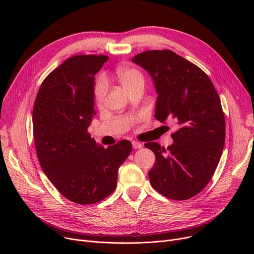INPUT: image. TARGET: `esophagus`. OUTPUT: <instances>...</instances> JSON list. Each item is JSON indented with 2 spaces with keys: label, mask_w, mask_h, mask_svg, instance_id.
<instances>
[{
  "label": "esophagus",
  "mask_w": 254,
  "mask_h": 254,
  "mask_svg": "<svg viewBox=\"0 0 254 254\" xmlns=\"http://www.w3.org/2000/svg\"><path fill=\"white\" fill-rule=\"evenodd\" d=\"M131 144H132V147H134L135 149H139V148H142V147H143V144L140 143V142H138V141H132Z\"/></svg>",
  "instance_id": "1"
}]
</instances>
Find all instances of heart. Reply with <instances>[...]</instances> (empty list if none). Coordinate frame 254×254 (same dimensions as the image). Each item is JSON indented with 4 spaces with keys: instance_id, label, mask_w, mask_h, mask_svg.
<instances>
[{
    "instance_id": "b5f03b06",
    "label": "heart",
    "mask_w": 254,
    "mask_h": 254,
    "mask_svg": "<svg viewBox=\"0 0 254 254\" xmlns=\"http://www.w3.org/2000/svg\"><path fill=\"white\" fill-rule=\"evenodd\" d=\"M116 77L118 81L127 90H131L136 86L142 84L144 85V77L142 73L131 66H120L116 70ZM107 93V84L105 80L100 78L95 84V89H93V99L95 103L98 106H101L106 98Z\"/></svg>"
}]
</instances>
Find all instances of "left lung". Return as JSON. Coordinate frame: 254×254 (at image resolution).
Listing matches in <instances>:
<instances>
[{
    "label": "left lung",
    "instance_id": "1",
    "mask_svg": "<svg viewBox=\"0 0 254 254\" xmlns=\"http://www.w3.org/2000/svg\"><path fill=\"white\" fill-rule=\"evenodd\" d=\"M147 71L158 95L154 117L175 120L174 143L166 149L145 144L155 154L148 172L152 188L177 201L188 199L211 180L224 147L225 122L218 93L208 75L172 50H148L131 59Z\"/></svg>",
    "mask_w": 254,
    "mask_h": 254
}]
</instances>
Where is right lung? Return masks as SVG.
I'll list each match as a JSON object with an SVG mask.
<instances>
[{"label":"right lung","instance_id":"right-lung-1","mask_svg":"<svg viewBox=\"0 0 254 254\" xmlns=\"http://www.w3.org/2000/svg\"><path fill=\"white\" fill-rule=\"evenodd\" d=\"M107 56H75L42 82L33 109V131L39 163L56 189L79 205L98 203L116 188L120 165L131 143L104 148L87 128L96 115L95 75Z\"/></svg>","mask_w":254,"mask_h":254}]
</instances>
